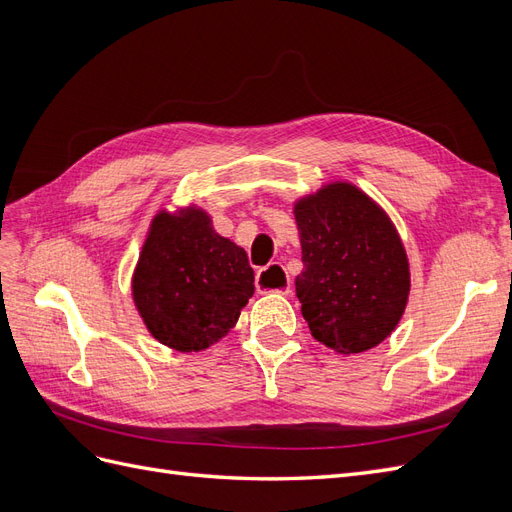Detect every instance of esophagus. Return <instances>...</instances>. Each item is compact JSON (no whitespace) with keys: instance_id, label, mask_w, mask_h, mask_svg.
I'll list each match as a JSON object with an SVG mask.
<instances>
[{"instance_id":"obj_1","label":"esophagus","mask_w":512,"mask_h":512,"mask_svg":"<svg viewBox=\"0 0 512 512\" xmlns=\"http://www.w3.org/2000/svg\"><path fill=\"white\" fill-rule=\"evenodd\" d=\"M256 288L258 292H277V294H290V277L282 265H273L260 269L256 275Z\"/></svg>"}]
</instances>
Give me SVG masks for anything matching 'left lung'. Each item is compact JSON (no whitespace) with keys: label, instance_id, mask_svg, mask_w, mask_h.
Here are the masks:
<instances>
[{"label":"left lung","instance_id":"left-lung-1","mask_svg":"<svg viewBox=\"0 0 512 512\" xmlns=\"http://www.w3.org/2000/svg\"><path fill=\"white\" fill-rule=\"evenodd\" d=\"M303 271L294 280L314 339L339 354L376 348L406 312L410 262L393 220L350 181L292 205Z\"/></svg>","mask_w":512,"mask_h":512}]
</instances>
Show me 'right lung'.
<instances>
[{
	"instance_id": "add662e5",
	"label": "right lung",
	"mask_w": 512,
	"mask_h": 512,
	"mask_svg": "<svg viewBox=\"0 0 512 512\" xmlns=\"http://www.w3.org/2000/svg\"><path fill=\"white\" fill-rule=\"evenodd\" d=\"M254 294L243 247L218 235L198 205L160 209L132 271V301L147 331L179 352H200L235 329Z\"/></svg>"
}]
</instances>
